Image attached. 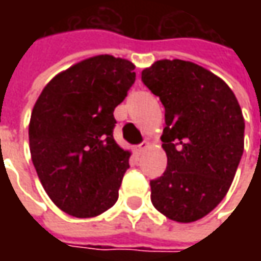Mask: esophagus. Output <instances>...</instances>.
Here are the masks:
<instances>
[{"mask_svg":"<svg viewBox=\"0 0 261 261\" xmlns=\"http://www.w3.org/2000/svg\"><path fill=\"white\" fill-rule=\"evenodd\" d=\"M151 145V144H149V141H142V142H141V144H139V145H138V151H139V152H142V151H145L146 148H148V146Z\"/></svg>","mask_w":261,"mask_h":261,"instance_id":"obj_1","label":"esophagus"}]
</instances>
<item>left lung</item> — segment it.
<instances>
[{
    "label": "left lung",
    "mask_w": 261,
    "mask_h": 261,
    "mask_svg": "<svg viewBox=\"0 0 261 261\" xmlns=\"http://www.w3.org/2000/svg\"><path fill=\"white\" fill-rule=\"evenodd\" d=\"M142 81L166 109L167 170L151 180V202L175 222H195L221 203L244 151V117L226 83L190 61L161 59Z\"/></svg>",
    "instance_id": "obj_1"
}]
</instances>
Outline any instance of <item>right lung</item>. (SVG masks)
Returning a JSON list of instances; mask_svg holds the SVG:
<instances>
[{
    "mask_svg": "<svg viewBox=\"0 0 261 261\" xmlns=\"http://www.w3.org/2000/svg\"><path fill=\"white\" fill-rule=\"evenodd\" d=\"M134 69L127 59L91 56L54 76L36 100L32 161L50 200L68 215H101L119 197L130 151L113 138V112L135 83Z\"/></svg>",
    "mask_w": 261,
    "mask_h": 261,
    "instance_id": "add662e5",
    "label": "right lung"
}]
</instances>
